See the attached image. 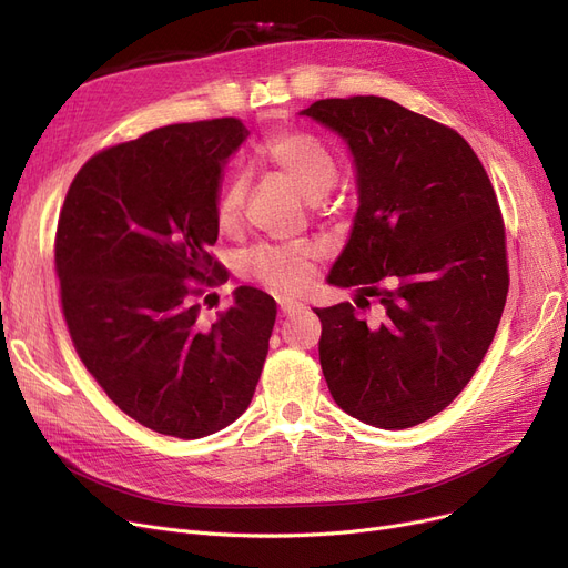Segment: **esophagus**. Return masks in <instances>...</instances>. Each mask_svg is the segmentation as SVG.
<instances>
[{
  "instance_id": "34e87169",
  "label": "esophagus",
  "mask_w": 568,
  "mask_h": 568,
  "mask_svg": "<svg viewBox=\"0 0 568 568\" xmlns=\"http://www.w3.org/2000/svg\"><path fill=\"white\" fill-rule=\"evenodd\" d=\"M281 316H292V313H297L304 308V304L300 302H290V300H281Z\"/></svg>"
}]
</instances>
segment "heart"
Wrapping results in <instances>:
<instances>
[{"instance_id": "b5f03b06", "label": "heart", "mask_w": 568, "mask_h": 568, "mask_svg": "<svg viewBox=\"0 0 568 568\" xmlns=\"http://www.w3.org/2000/svg\"><path fill=\"white\" fill-rule=\"evenodd\" d=\"M262 156L308 201L325 196L337 180V163L327 146L308 133L285 131L262 144ZM247 192L245 178H234L217 201V224L222 231H234L243 215ZM323 257V245L316 241H295L283 245H262L245 257V268L281 292H297L308 281L316 262Z\"/></svg>"}]
</instances>
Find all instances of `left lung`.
Listing matches in <instances>:
<instances>
[{"instance_id": "obj_1", "label": "left lung", "mask_w": 568, "mask_h": 568, "mask_svg": "<svg viewBox=\"0 0 568 568\" xmlns=\"http://www.w3.org/2000/svg\"><path fill=\"white\" fill-rule=\"evenodd\" d=\"M302 114L346 142L358 184L327 283L382 304L369 325L348 302L316 308L327 388L374 428L424 424L466 388L506 306L494 186L464 138L393 100L329 98Z\"/></svg>"}]
</instances>
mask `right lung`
I'll use <instances>...</instances> for the list:
<instances>
[{
  "mask_svg": "<svg viewBox=\"0 0 568 568\" xmlns=\"http://www.w3.org/2000/svg\"><path fill=\"white\" fill-rule=\"evenodd\" d=\"M239 119L173 123L83 163L55 234L62 313L110 400L161 435H213L247 409L276 302L241 285L213 325L201 287L224 281L215 245L222 171Z\"/></svg>",
  "mask_w": 568,
  "mask_h": 568,
  "instance_id": "add662e5",
  "label": "right lung"
}]
</instances>
